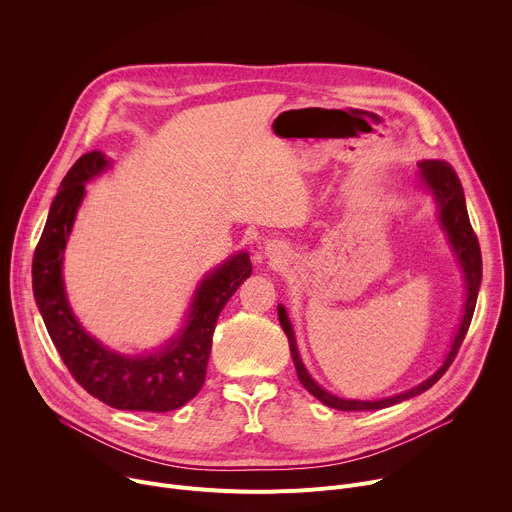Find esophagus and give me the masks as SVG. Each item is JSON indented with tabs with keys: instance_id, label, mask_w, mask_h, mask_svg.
<instances>
[{
	"instance_id": "esophagus-1",
	"label": "esophagus",
	"mask_w": 512,
	"mask_h": 512,
	"mask_svg": "<svg viewBox=\"0 0 512 512\" xmlns=\"http://www.w3.org/2000/svg\"><path fill=\"white\" fill-rule=\"evenodd\" d=\"M267 251H269V253H271V255H275V251H277V249H275V247H273V245H271V247H267Z\"/></svg>"
}]
</instances>
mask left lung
Returning a JSON list of instances; mask_svg holds the SVG:
<instances>
[{"instance_id":"obj_1","label":"left lung","mask_w":512,"mask_h":512,"mask_svg":"<svg viewBox=\"0 0 512 512\" xmlns=\"http://www.w3.org/2000/svg\"><path fill=\"white\" fill-rule=\"evenodd\" d=\"M417 182L423 190H427L435 204H437V221H440L442 231L448 237V243L456 255V261L462 269L464 275V289H466V300L462 306V320L458 324V330L454 334V340L450 344V352L446 354L442 367L437 369L431 377H427L423 383L401 391L397 395L385 397V399H377V401H360V399H344L338 397L330 391H326L324 387H320L314 377L308 373L306 364L300 356L298 350V342H296V334H294V326L289 322V316L285 312V308L279 304L277 306V316H279V324L289 340V350H291V358H294L296 364V373L300 383L304 385V389L308 393H312L320 403H324L326 407L338 409V411H377V409H385L391 405H397L405 399H411L415 395H421L423 391H427L429 387H433L437 381L442 379V375L448 371V367L452 364V360L458 354V348L470 328L472 316H474V308H476V300H478V289L482 283V255H480V245L478 239L472 231L470 218H468V208H466V198H464V188L460 184L458 174L454 172V168L442 160H423L417 164Z\"/></svg>"}]
</instances>
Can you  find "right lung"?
<instances>
[{
	"label": "right lung",
	"instance_id": "1",
	"mask_svg": "<svg viewBox=\"0 0 512 512\" xmlns=\"http://www.w3.org/2000/svg\"><path fill=\"white\" fill-rule=\"evenodd\" d=\"M109 166L111 160L95 150L81 156L60 182L32 261L34 300L62 362L87 393L115 409L166 413L200 391L216 320L253 265L249 253L239 251L208 271L194 289L182 328L156 350L125 354L101 344L68 304L62 261L85 186Z\"/></svg>",
	"mask_w": 512,
	"mask_h": 512
}]
</instances>
